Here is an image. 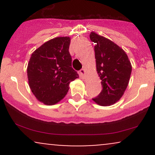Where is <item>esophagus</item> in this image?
Here are the masks:
<instances>
[{
    "label": "esophagus",
    "mask_w": 155,
    "mask_h": 155,
    "mask_svg": "<svg viewBox=\"0 0 155 155\" xmlns=\"http://www.w3.org/2000/svg\"><path fill=\"white\" fill-rule=\"evenodd\" d=\"M79 73L80 74H81V76H83V77H84L85 76V74H86V71H85V69H81V70L79 71Z\"/></svg>",
    "instance_id": "esophagus-1"
}]
</instances>
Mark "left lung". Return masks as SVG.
Returning <instances> with one entry per match:
<instances>
[{"label": "left lung", "mask_w": 155, "mask_h": 155, "mask_svg": "<svg viewBox=\"0 0 155 155\" xmlns=\"http://www.w3.org/2000/svg\"><path fill=\"white\" fill-rule=\"evenodd\" d=\"M90 40L95 44L96 69L101 80L102 91L92 101L102 106L116 104L128 85L132 65L122 48L109 39L91 32Z\"/></svg>", "instance_id": "left-lung-1"}]
</instances>
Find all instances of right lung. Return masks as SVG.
Returning <instances> with one entry per match:
<instances>
[{"instance_id":"1","label":"right lung","mask_w":155,"mask_h":155,"mask_svg":"<svg viewBox=\"0 0 155 155\" xmlns=\"http://www.w3.org/2000/svg\"><path fill=\"white\" fill-rule=\"evenodd\" d=\"M71 38L57 37L32 53L27 74L29 87L36 99L51 106L66 95L71 81L79 78L71 67Z\"/></svg>"}]
</instances>
